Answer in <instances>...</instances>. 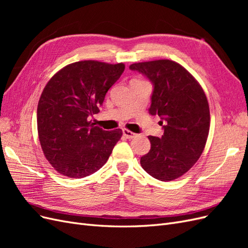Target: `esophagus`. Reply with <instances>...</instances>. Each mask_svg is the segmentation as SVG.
Wrapping results in <instances>:
<instances>
[{
	"label": "esophagus",
	"mask_w": 248,
	"mask_h": 248,
	"mask_svg": "<svg viewBox=\"0 0 248 248\" xmlns=\"http://www.w3.org/2000/svg\"><path fill=\"white\" fill-rule=\"evenodd\" d=\"M123 136L126 139L130 140V139H133L134 137H137V134L134 133V132H132V131H130V130H128V129H123Z\"/></svg>",
	"instance_id": "34e87169"
}]
</instances>
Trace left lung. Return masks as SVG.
Masks as SVG:
<instances>
[{
	"label": "left lung",
	"mask_w": 248,
	"mask_h": 248,
	"mask_svg": "<svg viewBox=\"0 0 248 248\" xmlns=\"http://www.w3.org/2000/svg\"><path fill=\"white\" fill-rule=\"evenodd\" d=\"M154 86L149 112L158 115L161 138L148 137L150 151L140 166L160 181H172L188 171L201 157L209 134L210 110L204 90L183 66L170 60L134 63L129 66Z\"/></svg>",
	"instance_id": "left-lung-1"
}]
</instances>
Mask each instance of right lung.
I'll return each instance as SVG.
<instances>
[{
	"instance_id": "right-lung-1",
	"label": "right lung",
	"mask_w": 248,
	"mask_h": 248,
	"mask_svg": "<svg viewBox=\"0 0 248 248\" xmlns=\"http://www.w3.org/2000/svg\"><path fill=\"white\" fill-rule=\"evenodd\" d=\"M124 69L123 63L79 61L59 70L44 87L37 108V128L43 154L59 174L84 178L108 161L122 130H103L90 117L99 112Z\"/></svg>"
}]
</instances>
